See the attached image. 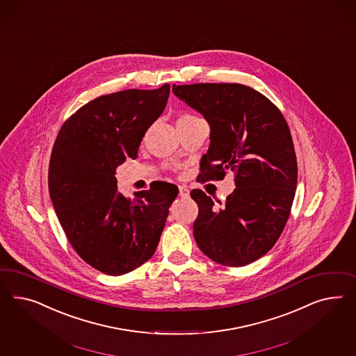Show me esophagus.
I'll return each instance as SVG.
<instances>
[{"instance_id": "esophagus-1", "label": "esophagus", "mask_w": 356, "mask_h": 356, "mask_svg": "<svg viewBox=\"0 0 356 356\" xmlns=\"http://www.w3.org/2000/svg\"><path fill=\"white\" fill-rule=\"evenodd\" d=\"M179 195L183 197V198L189 197V189H188L186 186H184V185H180V186H179Z\"/></svg>"}]
</instances>
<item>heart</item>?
I'll return each mask as SVG.
<instances>
[{"mask_svg": "<svg viewBox=\"0 0 356 356\" xmlns=\"http://www.w3.org/2000/svg\"><path fill=\"white\" fill-rule=\"evenodd\" d=\"M197 119L195 116H193V115H189V113H185V115H181L180 118H179V120H177V122L179 121H186V120H193Z\"/></svg>", "mask_w": 356, "mask_h": 356, "instance_id": "heart-1", "label": "heart"}]
</instances>
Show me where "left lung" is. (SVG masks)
Here are the masks:
<instances>
[{
	"label": "left lung",
	"instance_id": "obj_1",
	"mask_svg": "<svg viewBox=\"0 0 356 356\" xmlns=\"http://www.w3.org/2000/svg\"><path fill=\"white\" fill-rule=\"evenodd\" d=\"M172 91L211 128L197 181L232 172L236 185L223 206L201 189L191 192L198 205L194 238L209 259L245 266L274 247L291 213L298 162L290 128L275 104L245 85H173Z\"/></svg>",
	"mask_w": 356,
	"mask_h": 356
}]
</instances>
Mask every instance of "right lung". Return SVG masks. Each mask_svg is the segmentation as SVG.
Listing matches in <instances>:
<instances>
[{
	"label": "right lung",
	"instance_id": "add662e5",
	"mask_svg": "<svg viewBox=\"0 0 356 356\" xmlns=\"http://www.w3.org/2000/svg\"><path fill=\"white\" fill-rule=\"evenodd\" d=\"M170 87L97 97L65 121L54 142L48 186L60 225L76 254L108 275L127 274L152 257L179 193L173 184L152 181L130 200L115 177L118 165L137 158Z\"/></svg>",
	"mask_w": 356,
	"mask_h": 356
}]
</instances>
